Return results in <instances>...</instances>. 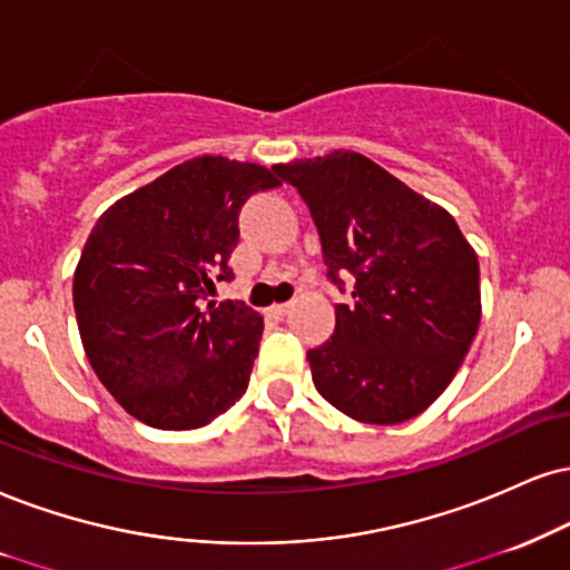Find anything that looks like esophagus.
<instances>
[{
    "label": "esophagus",
    "mask_w": 570,
    "mask_h": 570,
    "mask_svg": "<svg viewBox=\"0 0 570 570\" xmlns=\"http://www.w3.org/2000/svg\"><path fill=\"white\" fill-rule=\"evenodd\" d=\"M287 312H291V304H274L272 306V314H277V317H285Z\"/></svg>",
    "instance_id": "1"
}]
</instances>
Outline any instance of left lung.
I'll list each match as a JSON object with an SVG mask.
<instances>
[{
    "label": "left lung",
    "mask_w": 570,
    "mask_h": 570,
    "mask_svg": "<svg viewBox=\"0 0 570 570\" xmlns=\"http://www.w3.org/2000/svg\"><path fill=\"white\" fill-rule=\"evenodd\" d=\"M317 227L335 304L330 341L306 351L335 410L396 425L444 393L479 333V256L444 208L360 153L272 166Z\"/></svg>",
    "instance_id": "8db88e82"
}]
</instances>
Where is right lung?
Here are the masks:
<instances>
[{
  "label": "right lung",
  "instance_id": "add662e5",
  "mask_svg": "<svg viewBox=\"0 0 570 570\" xmlns=\"http://www.w3.org/2000/svg\"><path fill=\"white\" fill-rule=\"evenodd\" d=\"M279 187L269 168L222 156L179 164L97 219L73 274L91 370L126 412L160 431L203 428L248 391L264 322L229 283L240 208Z\"/></svg>",
  "mask_w": 570,
  "mask_h": 570
}]
</instances>
